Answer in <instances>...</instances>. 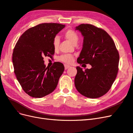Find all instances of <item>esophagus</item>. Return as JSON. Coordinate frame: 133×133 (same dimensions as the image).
<instances>
[{
	"label": "esophagus",
	"mask_w": 133,
	"mask_h": 133,
	"mask_svg": "<svg viewBox=\"0 0 133 133\" xmlns=\"http://www.w3.org/2000/svg\"><path fill=\"white\" fill-rule=\"evenodd\" d=\"M69 67H70V66L68 65H64V68H65V70L68 69Z\"/></svg>",
	"instance_id": "34e87169"
}]
</instances>
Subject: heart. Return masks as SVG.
I'll use <instances>...</instances> for the list:
<instances>
[{"label":"heart","instance_id":"heart-1","mask_svg":"<svg viewBox=\"0 0 133 133\" xmlns=\"http://www.w3.org/2000/svg\"><path fill=\"white\" fill-rule=\"evenodd\" d=\"M64 37L72 44H74V45L76 44L79 40V36L78 33L75 31L71 29L67 30L64 33ZM53 45L54 50H57L58 49L59 45V39L57 36L54 37L53 39ZM59 60L62 62L66 64H69L73 60V57L70 54H64L60 56L59 58Z\"/></svg>","mask_w":133,"mask_h":133}]
</instances>
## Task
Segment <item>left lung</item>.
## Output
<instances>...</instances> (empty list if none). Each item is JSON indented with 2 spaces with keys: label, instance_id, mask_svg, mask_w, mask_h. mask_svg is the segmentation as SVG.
Instances as JSON below:
<instances>
[{
  "label": "left lung",
  "instance_id": "obj_1",
  "mask_svg": "<svg viewBox=\"0 0 133 133\" xmlns=\"http://www.w3.org/2000/svg\"><path fill=\"white\" fill-rule=\"evenodd\" d=\"M84 37L78 63L89 64L83 71L76 67L75 86L82 95L98 98L109 90L118 72L119 54L115 43L107 32L94 25L82 24L75 28Z\"/></svg>",
  "mask_w": 133,
  "mask_h": 133
}]
</instances>
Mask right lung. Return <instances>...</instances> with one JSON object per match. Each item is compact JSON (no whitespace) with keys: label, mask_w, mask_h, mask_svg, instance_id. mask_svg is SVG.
<instances>
[{"label":"right lung","mask_w":133,"mask_h":133,"mask_svg":"<svg viewBox=\"0 0 133 133\" xmlns=\"http://www.w3.org/2000/svg\"><path fill=\"white\" fill-rule=\"evenodd\" d=\"M65 26L58 23H42L26 30L20 37L13 53L16 77L23 90L33 98H42L53 92L64 70V65L55 62L44 64V57H52L53 41Z\"/></svg>","instance_id":"1"}]
</instances>
